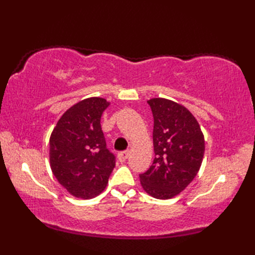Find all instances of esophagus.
I'll return each mask as SVG.
<instances>
[{
    "instance_id": "1",
    "label": "esophagus",
    "mask_w": 255,
    "mask_h": 255,
    "mask_svg": "<svg viewBox=\"0 0 255 255\" xmlns=\"http://www.w3.org/2000/svg\"><path fill=\"white\" fill-rule=\"evenodd\" d=\"M129 158V151H123V152L118 153V160L121 162H125Z\"/></svg>"
}]
</instances>
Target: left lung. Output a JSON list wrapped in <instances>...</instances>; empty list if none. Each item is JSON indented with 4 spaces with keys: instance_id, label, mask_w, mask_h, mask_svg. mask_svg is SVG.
<instances>
[{
    "instance_id": "8db88e82",
    "label": "left lung",
    "mask_w": 255,
    "mask_h": 255,
    "mask_svg": "<svg viewBox=\"0 0 255 255\" xmlns=\"http://www.w3.org/2000/svg\"><path fill=\"white\" fill-rule=\"evenodd\" d=\"M153 115V163L142 174L143 189L158 199L176 196L197 175L205 140L198 122L186 107L166 99L148 101Z\"/></svg>"
}]
</instances>
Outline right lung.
Segmentation results:
<instances>
[{
    "label": "right lung",
    "instance_id": "right-lung-1",
    "mask_svg": "<svg viewBox=\"0 0 255 255\" xmlns=\"http://www.w3.org/2000/svg\"><path fill=\"white\" fill-rule=\"evenodd\" d=\"M110 105L101 97H90L70 107L59 119L49 140L53 175L78 198L89 199L104 191L115 155L106 147L101 127L102 114Z\"/></svg>",
    "mask_w": 255,
    "mask_h": 255
}]
</instances>
